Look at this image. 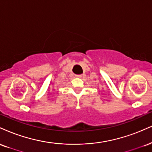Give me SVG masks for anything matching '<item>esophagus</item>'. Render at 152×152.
Wrapping results in <instances>:
<instances>
[{"instance_id":"34e87169","label":"esophagus","mask_w":152,"mask_h":152,"mask_svg":"<svg viewBox=\"0 0 152 152\" xmlns=\"http://www.w3.org/2000/svg\"><path fill=\"white\" fill-rule=\"evenodd\" d=\"M82 76V75H76V77L77 78H81Z\"/></svg>"}]
</instances>
